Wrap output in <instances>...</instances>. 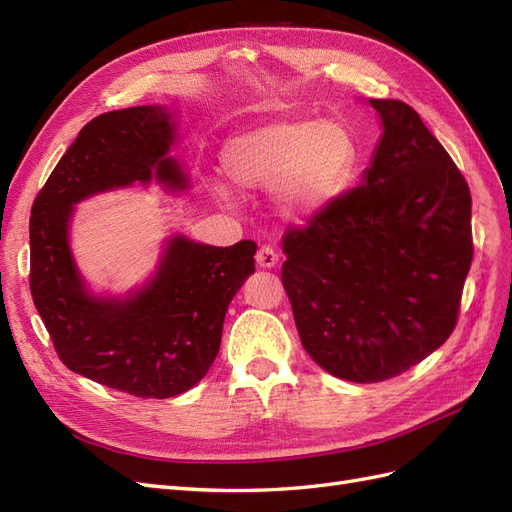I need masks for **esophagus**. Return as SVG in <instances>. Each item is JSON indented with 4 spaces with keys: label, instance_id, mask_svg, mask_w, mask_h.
Masks as SVG:
<instances>
[{
    "label": "esophagus",
    "instance_id": "obj_1",
    "mask_svg": "<svg viewBox=\"0 0 512 512\" xmlns=\"http://www.w3.org/2000/svg\"><path fill=\"white\" fill-rule=\"evenodd\" d=\"M256 262H258V267H262V269H273L277 262H280V254H277L273 247L262 245L258 254H256Z\"/></svg>",
    "mask_w": 512,
    "mask_h": 512
}]
</instances>
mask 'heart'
<instances>
[{"instance_id": "b5f03b06", "label": "heart", "mask_w": 512, "mask_h": 512, "mask_svg": "<svg viewBox=\"0 0 512 512\" xmlns=\"http://www.w3.org/2000/svg\"><path fill=\"white\" fill-rule=\"evenodd\" d=\"M226 177L245 192L271 190L273 211L286 224L327 213L352 183L361 149L335 119H275L230 136L220 151ZM228 203V190H211Z\"/></svg>"}]
</instances>
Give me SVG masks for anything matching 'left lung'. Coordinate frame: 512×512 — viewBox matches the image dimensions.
<instances>
[{
    "label": "left lung",
    "instance_id": "left-lung-1",
    "mask_svg": "<svg viewBox=\"0 0 512 512\" xmlns=\"http://www.w3.org/2000/svg\"><path fill=\"white\" fill-rule=\"evenodd\" d=\"M382 134L361 183L284 237L307 354L350 382L393 378L453 333L472 265V198L414 108L369 100Z\"/></svg>",
    "mask_w": 512,
    "mask_h": 512
}]
</instances>
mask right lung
<instances>
[{"instance_id":"1","label":"right lung","mask_w":512,"mask_h":512,"mask_svg":"<svg viewBox=\"0 0 512 512\" xmlns=\"http://www.w3.org/2000/svg\"><path fill=\"white\" fill-rule=\"evenodd\" d=\"M179 136L177 113L162 104L91 119L46 179L29 220V288L59 359L136 397H175L207 376L226 309L254 273V241L213 247L181 232L164 239L156 269L126 294L91 290L76 265L70 230L83 200L132 185L190 188L170 156Z\"/></svg>"}]
</instances>
